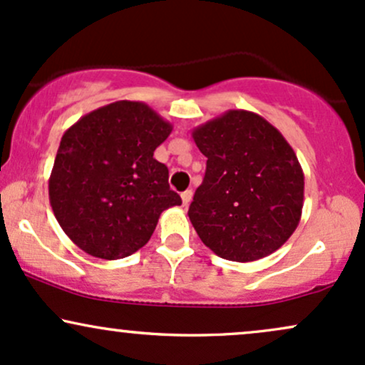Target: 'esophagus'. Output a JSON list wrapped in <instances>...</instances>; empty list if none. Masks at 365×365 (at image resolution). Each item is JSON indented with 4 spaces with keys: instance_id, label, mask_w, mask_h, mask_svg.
Returning <instances> with one entry per match:
<instances>
[{
    "instance_id": "esophagus-1",
    "label": "esophagus",
    "mask_w": 365,
    "mask_h": 365,
    "mask_svg": "<svg viewBox=\"0 0 365 365\" xmlns=\"http://www.w3.org/2000/svg\"><path fill=\"white\" fill-rule=\"evenodd\" d=\"M181 198H182V205H184V207H187V205L191 203V200H193V191H191V190L184 191V193L181 195Z\"/></svg>"
}]
</instances>
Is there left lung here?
<instances>
[{
    "label": "left lung",
    "mask_w": 365,
    "mask_h": 365,
    "mask_svg": "<svg viewBox=\"0 0 365 365\" xmlns=\"http://www.w3.org/2000/svg\"><path fill=\"white\" fill-rule=\"evenodd\" d=\"M207 157L190 205L200 240L220 259L253 262L293 235L304 208V170L289 143L264 117L229 110L193 130Z\"/></svg>",
    "instance_id": "8db88e82"
}]
</instances>
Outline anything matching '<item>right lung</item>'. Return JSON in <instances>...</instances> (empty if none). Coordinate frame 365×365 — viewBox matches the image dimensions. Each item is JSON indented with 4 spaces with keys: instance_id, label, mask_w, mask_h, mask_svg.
<instances>
[{
    "instance_id": "1",
    "label": "right lung",
    "mask_w": 365,
    "mask_h": 365,
    "mask_svg": "<svg viewBox=\"0 0 365 365\" xmlns=\"http://www.w3.org/2000/svg\"><path fill=\"white\" fill-rule=\"evenodd\" d=\"M172 125L141 101L81 117L61 136L50 184L56 220L89 255L117 260L145 247L167 208L181 205L153 151Z\"/></svg>"
}]
</instances>
